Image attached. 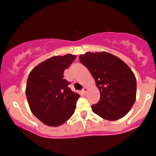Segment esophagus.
Segmentation results:
<instances>
[{"instance_id":"esophagus-1","label":"esophagus","mask_w":156,"mask_h":156,"mask_svg":"<svg viewBox=\"0 0 156 156\" xmlns=\"http://www.w3.org/2000/svg\"><path fill=\"white\" fill-rule=\"evenodd\" d=\"M87 91V87H83V90H82V92L83 93H86Z\"/></svg>"}]
</instances>
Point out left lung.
<instances>
[{
    "label": "left lung",
    "instance_id": "8db88e82",
    "mask_svg": "<svg viewBox=\"0 0 156 156\" xmlns=\"http://www.w3.org/2000/svg\"><path fill=\"white\" fill-rule=\"evenodd\" d=\"M79 60L96 81L100 91L93 113L108 120H117L130 111L136 98L137 82L131 69L119 57L108 52H87Z\"/></svg>",
    "mask_w": 156,
    "mask_h": 156
}]
</instances>
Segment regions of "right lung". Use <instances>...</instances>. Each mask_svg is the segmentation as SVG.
Listing matches in <instances>:
<instances>
[{"label":"right lung","instance_id":"add662e5","mask_svg":"<svg viewBox=\"0 0 156 156\" xmlns=\"http://www.w3.org/2000/svg\"><path fill=\"white\" fill-rule=\"evenodd\" d=\"M76 58L75 55L52 57L30 72L26 96L36 117L49 126H59L73 116L80 96L71 90L63 72Z\"/></svg>","mask_w":156,"mask_h":156}]
</instances>
